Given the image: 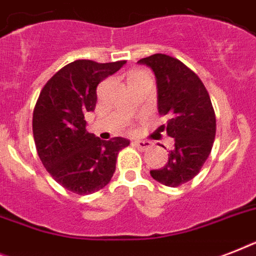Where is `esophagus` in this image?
Wrapping results in <instances>:
<instances>
[{"instance_id":"obj_1","label":"esophagus","mask_w":256,"mask_h":256,"mask_svg":"<svg viewBox=\"0 0 256 256\" xmlns=\"http://www.w3.org/2000/svg\"><path fill=\"white\" fill-rule=\"evenodd\" d=\"M134 146L140 148V150H148L152 146V142H148V140H134Z\"/></svg>"}]
</instances>
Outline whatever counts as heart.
I'll list each match as a JSON object with an SVG mask.
<instances>
[{"label": "heart", "mask_w": 256, "mask_h": 256, "mask_svg": "<svg viewBox=\"0 0 256 256\" xmlns=\"http://www.w3.org/2000/svg\"><path fill=\"white\" fill-rule=\"evenodd\" d=\"M136 76H144V73H142V72H138V73L132 74V77H136Z\"/></svg>", "instance_id": "1"}]
</instances>
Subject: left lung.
Listing matches in <instances>:
<instances>
[{
  "mask_svg": "<svg viewBox=\"0 0 256 256\" xmlns=\"http://www.w3.org/2000/svg\"><path fill=\"white\" fill-rule=\"evenodd\" d=\"M138 64L156 76L158 112L170 116L160 128L174 138L168 164L150 175L164 186L176 187L194 178L210 156L216 132L210 96L198 76L176 58L154 54Z\"/></svg>",
  "mask_w": 256,
  "mask_h": 256,
  "instance_id": "1",
  "label": "left lung"
}]
</instances>
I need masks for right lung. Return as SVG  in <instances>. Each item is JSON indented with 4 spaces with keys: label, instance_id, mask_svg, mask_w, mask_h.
<instances>
[{
    "label": "right lung",
    "instance_id": "obj_1",
    "mask_svg": "<svg viewBox=\"0 0 256 256\" xmlns=\"http://www.w3.org/2000/svg\"><path fill=\"white\" fill-rule=\"evenodd\" d=\"M126 61L98 64L78 60L50 78L33 112V136L40 160L56 182L88 195L110 182L116 156L130 140H102L86 130V112H94L96 86Z\"/></svg>",
    "mask_w": 256,
    "mask_h": 256
}]
</instances>
